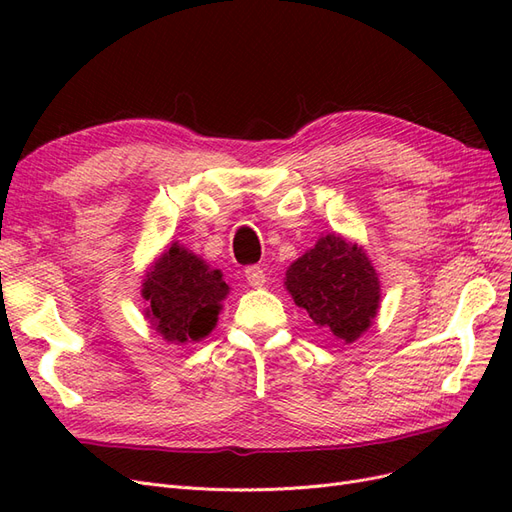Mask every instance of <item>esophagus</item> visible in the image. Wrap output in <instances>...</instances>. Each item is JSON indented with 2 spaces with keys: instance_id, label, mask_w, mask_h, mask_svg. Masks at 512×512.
<instances>
[{
  "instance_id": "obj_1",
  "label": "esophagus",
  "mask_w": 512,
  "mask_h": 512,
  "mask_svg": "<svg viewBox=\"0 0 512 512\" xmlns=\"http://www.w3.org/2000/svg\"><path fill=\"white\" fill-rule=\"evenodd\" d=\"M245 280H247V284H250V286L260 288V286H265L267 275H265V271H262L260 267H247L245 269Z\"/></svg>"
}]
</instances>
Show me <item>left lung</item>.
I'll use <instances>...</instances> for the list:
<instances>
[{
    "mask_svg": "<svg viewBox=\"0 0 512 512\" xmlns=\"http://www.w3.org/2000/svg\"><path fill=\"white\" fill-rule=\"evenodd\" d=\"M286 288L318 329L346 344L369 329L380 307L376 269L359 245L337 235L322 237L292 262Z\"/></svg>",
    "mask_w": 512,
    "mask_h": 512,
    "instance_id": "8db88e82",
    "label": "left lung"
}]
</instances>
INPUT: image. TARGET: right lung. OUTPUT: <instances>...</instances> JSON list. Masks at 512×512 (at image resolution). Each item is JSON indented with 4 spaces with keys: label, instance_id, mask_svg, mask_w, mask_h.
Here are the masks:
<instances>
[{
    "label": "right lung",
    "instance_id": "1",
    "mask_svg": "<svg viewBox=\"0 0 512 512\" xmlns=\"http://www.w3.org/2000/svg\"><path fill=\"white\" fill-rule=\"evenodd\" d=\"M228 284L205 260L173 243L147 273L143 297L147 318L166 342H198L218 322Z\"/></svg>",
    "mask_w": 512,
    "mask_h": 512
}]
</instances>
